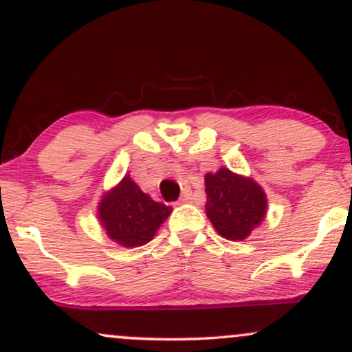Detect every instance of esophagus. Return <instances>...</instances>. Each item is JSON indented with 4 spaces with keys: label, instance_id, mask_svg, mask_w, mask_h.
<instances>
[{
    "label": "esophagus",
    "instance_id": "obj_1",
    "mask_svg": "<svg viewBox=\"0 0 352 352\" xmlns=\"http://www.w3.org/2000/svg\"><path fill=\"white\" fill-rule=\"evenodd\" d=\"M188 201H192V190L184 188V193L180 197V204H188Z\"/></svg>",
    "mask_w": 352,
    "mask_h": 352
}]
</instances>
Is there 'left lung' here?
Wrapping results in <instances>:
<instances>
[{
	"label": "left lung",
	"mask_w": 352,
	"mask_h": 352,
	"mask_svg": "<svg viewBox=\"0 0 352 352\" xmlns=\"http://www.w3.org/2000/svg\"><path fill=\"white\" fill-rule=\"evenodd\" d=\"M208 220L218 235L230 241H241L260 227L266 217L268 200L265 190L252 177L221 167L205 175Z\"/></svg>",
	"instance_id": "obj_1"
}]
</instances>
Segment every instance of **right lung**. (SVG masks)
<instances>
[{
	"instance_id": "right-lung-1",
	"label": "right lung",
	"mask_w": 352,
	"mask_h": 352,
	"mask_svg": "<svg viewBox=\"0 0 352 352\" xmlns=\"http://www.w3.org/2000/svg\"><path fill=\"white\" fill-rule=\"evenodd\" d=\"M170 213V207L152 200L131 175L107 190L98 205V218L106 235L124 248L148 243Z\"/></svg>"
}]
</instances>
